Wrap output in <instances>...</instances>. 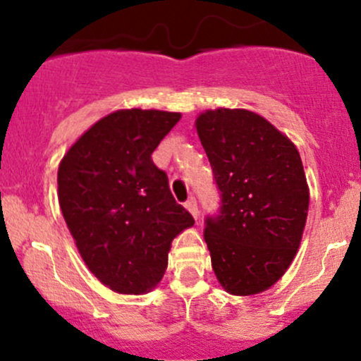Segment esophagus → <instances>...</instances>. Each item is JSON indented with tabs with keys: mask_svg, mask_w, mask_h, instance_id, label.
<instances>
[{
	"mask_svg": "<svg viewBox=\"0 0 361 361\" xmlns=\"http://www.w3.org/2000/svg\"><path fill=\"white\" fill-rule=\"evenodd\" d=\"M185 207H186V209H188V212L193 215L195 221H198V217H200V210H198L197 200H195V198H190V200L185 204Z\"/></svg>",
	"mask_w": 361,
	"mask_h": 361,
	"instance_id": "obj_1",
	"label": "esophagus"
}]
</instances>
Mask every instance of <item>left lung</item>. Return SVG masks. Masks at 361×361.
<instances>
[{"label":"left lung","instance_id":"obj_1","mask_svg":"<svg viewBox=\"0 0 361 361\" xmlns=\"http://www.w3.org/2000/svg\"><path fill=\"white\" fill-rule=\"evenodd\" d=\"M195 127L222 192L221 215L205 227L214 273L231 295H256L285 275L299 251L309 212L300 154L250 110H205Z\"/></svg>","mask_w":361,"mask_h":361}]
</instances>
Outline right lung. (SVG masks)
Here are the masks:
<instances>
[{"label": "right lung", "instance_id": "obj_1", "mask_svg": "<svg viewBox=\"0 0 361 361\" xmlns=\"http://www.w3.org/2000/svg\"><path fill=\"white\" fill-rule=\"evenodd\" d=\"M180 118V111H111L59 163L57 197L74 244L88 270L117 293L154 288L173 239L195 224L151 159Z\"/></svg>", "mask_w": 361, "mask_h": 361}]
</instances>
